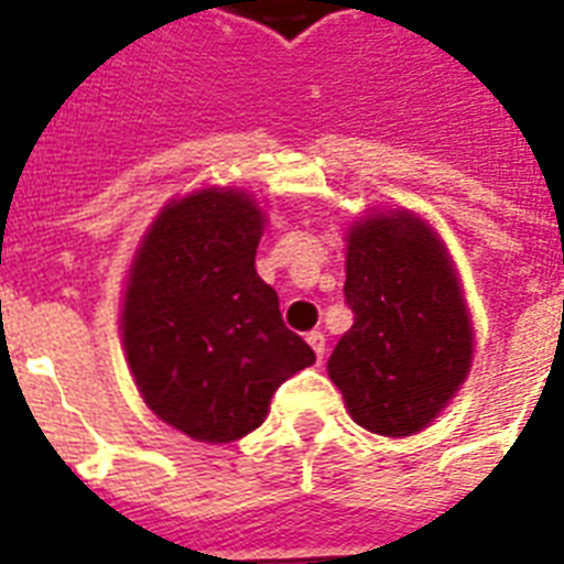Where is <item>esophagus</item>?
I'll return each mask as SVG.
<instances>
[{"label": "esophagus", "instance_id": "34e87169", "mask_svg": "<svg viewBox=\"0 0 564 564\" xmlns=\"http://www.w3.org/2000/svg\"><path fill=\"white\" fill-rule=\"evenodd\" d=\"M306 341H310V347H313L315 356H318V361H322L324 359V350H327V338H324V333L313 329V333L306 336Z\"/></svg>", "mask_w": 564, "mask_h": 564}]
</instances>
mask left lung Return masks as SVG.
<instances>
[{
    "label": "left lung",
    "mask_w": 564,
    "mask_h": 564,
    "mask_svg": "<svg viewBox=\"0 0 564 564\" xmlns=\"http://www.w3.org/2000/svg\"><path fill=\"white\" fill-rule=\"evenodd\" d=\"M345 240L354 327L327 373L361 429L411 437L434 423L473 368L475 327L455 260L409 208L370 210Z\"/></svg>",
    "instance_id": "left-lung-1"
}]
</instances>
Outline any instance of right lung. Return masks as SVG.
Instances as JSON below:
<instances>
[{
  "label": "right lung",
  "mask_w": 564,
  "mask_h": 564,
  "mask_svg": "<svg viewBox=\"0 0 564 564\" xmlns=\"http://www.w3.org/2000/svg\"><path fill=\"white\" fill-rule=\"evenodd\" d=\"M267 214L242 187L164 205L132 254L121 341L141 400L199 443L254 432L272 393L315 361L254 269Z\"/></svg>",
  "instance_id": "add662e5"
}]
</instances>
